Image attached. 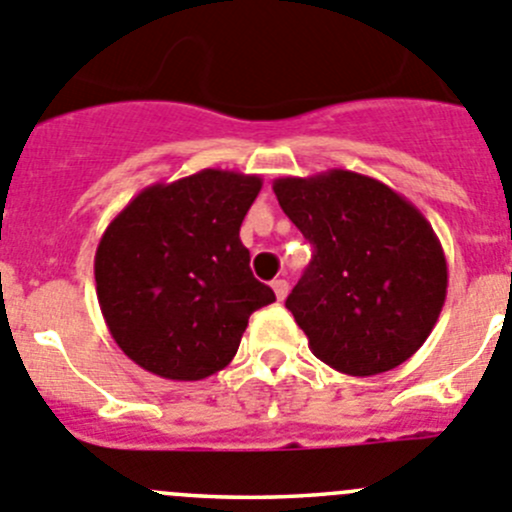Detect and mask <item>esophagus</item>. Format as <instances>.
I'll return each mask as SVG.
<instances>
[{
    "mask_svg": "<svg viewBox=\"0 0 512 512\" xmlns=\"http://www.w3.org/2000/svg\"><path fill=\"white\" fill-rule=\"evenodd\" d=\"M271 289H274L276 299L284 301L286 294H289V281H286V279H274V284H271Z\"/></svg>",
    "mask_w": 512,
    "mask_h": 512,
    "instance_id": "34e87169",
    "label": "esophagus"
}]
</instances>
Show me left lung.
<instances>
[{
    "mask_svg": "<svg viewBox=\"0 0 512 512\" xmlns=\"http://www.w3.org/2000/svg\"><path fill=\"white\" fill-rule=\"evenodd\" d=\"M279 206L314 246L286 299L314 357L352 377L389 372L430 337L447 261L430 221L352 170L274 180Z\"/></svg>",
    "mask_w": 512,
    "mask_h": 512,
    "instance_id": "8db88e82",
    "label": "left lung"
}]
</instances>
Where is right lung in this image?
<instances>
[{
	"instance_id": "add662e5",
	"label": "right lung",
	"mask_w": 512,
	"mask_h": 512,
	"mask_svg": "<svg viewBox=\"0 0 512 512\" xmlns=\"http://www.w3.org/2000/svg\"><path fill=\"white\" fill-rule=\"evenodd\" d=\"M259 175L206 168L140 191L102 233L95 284L118 347L148 372L196 382L238 352L248 316L276 301L238 231Z\"/></svg>"
}]
</instances>
